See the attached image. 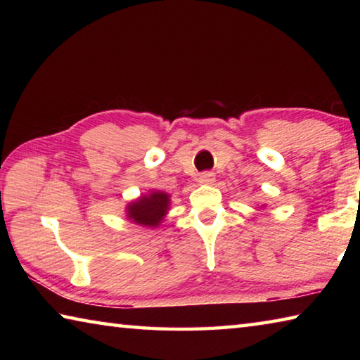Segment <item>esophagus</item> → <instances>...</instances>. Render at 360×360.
<instances>
[{"label": "esophagus", "mask_w": 360, "mask_h": 360, "mask_svg": "<svg viewBox=\"0 0 360 360\" xmlns=\"http://www.w3.org/2000/svg\"><path fill=\"white\" fill-rule=\"evenodd\" d=\"M214 181H216V174L211 173V172H205V173L200 174V178H198L200 184H212Z\"/></svg>", "instance_id": "34e87169"}]
</instances>
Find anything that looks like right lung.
<instances>
[{
    "mask_svg": "<svg viewBox=\"0 0 360 360\" xmlns=\"http://www.w3.org/2000/svg\"><path fill=\"white\" fill-rule=\"evenodd\" d=\"M169 210V195L162 191H150L135 202L127 205V217L143 227L155 229Z\"/></svg>",
    "mask_w": 360,
    "mask_h": 360,
    "instance_id": "add662e5",
    "label": "right lung"
}]
</instances>
